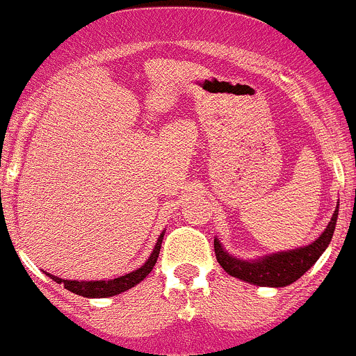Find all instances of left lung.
I'll list each match as a JSON object with an SVG mask.
<instances>
[{"label": "left lung", "mask_w": 356, "mask_h": 356, "mask_svg": "<svg viewBox=\"0 0 356 356\" xmlns=\"http://www.w3.org/2000/svg\"><path fill=\"white\" fill-rule=\"evenodd\" d=\"M337 211H334L332 218H330L329 225L323 230V234L305 248L294 249V251L279 252V254L265 256L256 261H248V259H238L228 254L218 238H214V254H216L218 263L223 266L227 273L232 277L244 280V282H251L254 286H268V287H284L289 284L296 282L301 275H305L306 270L312 268L316 263V259L322 256L327 245L330 244L332 238L334 228H336L337 221Z\"/></svg>", "instance_id": "left-lung-1"}]
</instances>
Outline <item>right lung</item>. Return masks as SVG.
<instances>
[{"instance_id": "1", "label": "right lung", "mask_w": 356, "mask_h": 356, "mask_svg": "<svg viewBox=\"0 0 356 356\" xmlns=\"http://www.w3.org/2000/svg\"><path fill=\"white\" fill-rule=\"evenodd\" d=\"M163 237H164V234H161V237L157 238V244H156V248H154L152 254H150V258L147 259V263L142 266V268L135 270V272H131V273H126V275H122V277H118V279L97 280V282H76V280H63V279H60V277L50 275V273H48V277H50V279H54L57 284H62V286L65 287L67 291H70V293L79 294V296H83V298L115 296V294H121V293H124V291L135 287L136 284L142 282V280L145 279L150 272H152V268L156 266L157 258H159Z\"/></svg>"}]
</instances>
